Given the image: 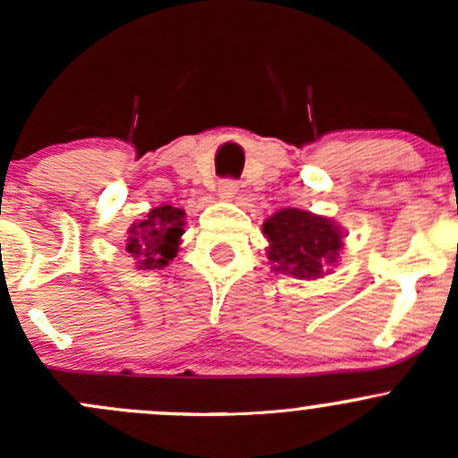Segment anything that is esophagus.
I'll use <instances>...</instances> for the list:
<instances>
[{
	"label": "esophagus",
	"mask_w": 458,
	"mask_h": 458,
	"mask_svg": "<svg viewBox=\"0 0 458 458\" xmlns=\"http://www.w3.org/2000/svg\"><path fill=\"white\" fill-rule=\"evenodd\" d=\"M216 192H219V197H224V199H233L239 192V183L234 182V179H224V182H219Z\"/></svg>",
	"instance_id": "1"
}]
</instances>
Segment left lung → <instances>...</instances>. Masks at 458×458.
<instances>
[{
  "instance_id": "obj_1",
  "label": "left lung",
  "mask_w": 458,
  "mask_h": 458,
  "mask_svg": "<svg viewBox=\"0 0 458 458\" xmlns=\"http://www.w3.org/2000/svg\"><path fill=\"white\" fill-rule=\"evenodd\" d=\"M270 242L267 259L275 270L297 279H317L326 263H335L344 234L326 216L310 215L297 208H284L263 224Z\"/></svg>"
}]
</instances>
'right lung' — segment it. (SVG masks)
<instances>
[{
    "instance_id": "add662e5",
    "label": "right lung",
    "mask_w": 458,
    "mask_h": 458,
    "mask_svg": "<svg viewBox=\"0 0 458 458\" xmlns=\"http://www.w3.org/2000/svg\"><path fill=\"white\" fill-rule=\"evenodd\" d=\"M183 234V210L173 206L152 208L140 224L128 230L126 252L140 263V267H164L174 259L179 237Z\"/></svg>"
}]
</instances>
